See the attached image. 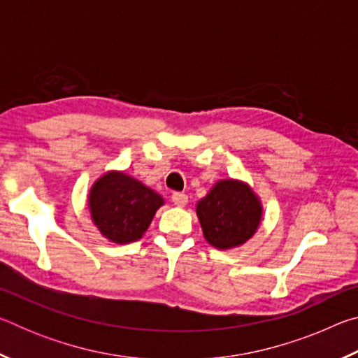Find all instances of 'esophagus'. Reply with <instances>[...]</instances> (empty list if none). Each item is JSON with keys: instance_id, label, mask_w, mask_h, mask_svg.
<instances>
[{"instance_id": "34e87169", "label": "esophagus", "mask_w": 358, "mask_h": 358, "mask_svg": "<svg viewBox=\"0 0 358 358\" xmlns=\"http://www.w3.org/2000/svg\"><path fill=\"white\" fill-rule=\"evenodd\" d=\"M172 202L177 205V207H185V205L187 203V196L185 192H173Z\"/></svg>"}]
</instances>
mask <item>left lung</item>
Here are the masks:
<instances>
[{"mask_svg": "<svg viewBox=\"0 0 358 358\" xmlns=\"http://www.w3.org/2000/svg\"><path fill=\"white\" fill-rule=\"evenodd\" d=\"M203 237L217 250L246 243L262 221V203L250 185L238 180H220L197 203Z\"/></svg>", "mask_w": 358, "mask_h": 358, "instance_id": "left-lung-1", "label": "left lung"}]
</instances>
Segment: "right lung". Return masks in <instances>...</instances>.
<instances>
[{"mask_svg":"<svg viewBox=\"0 0 358 358\" xmlns=\"http://www.w3.org/2000/svg\"><path fill=\"white\" fill-rule=\"evenodd\" d=\"M94 226L107 240L124 245L142 238L162 199L124 172H107L94 181L88 196Z\"/></svg>","mask_w":358,"mask_h":358,"instance_id":"1","label":"right lung"}]
</instances>
